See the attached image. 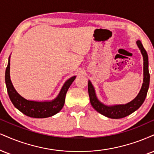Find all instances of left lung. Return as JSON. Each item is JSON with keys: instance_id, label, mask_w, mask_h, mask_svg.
I'll use <instances>...</instances> for the list:
<instances>
[{"instance_id": "left-lung-1", "label": "left lung", "mask_w": 154, "mask_h": 154, "mask_svg": "<svg viewBox=\"0 0 154 154\" xmlns=\"http://www.w3.org/2000/svg\"><path fill=\"white\" fill-rule=\"evenodd\" d=\"M138 47L141 51L143 58V82L141 88L137 96L134 100L126 104L114 106H106L100 102L96 97L95 89L91 82L88 81V91L90 102L94 109L100 114L111 119H121L130 115L133 112L136 111L142 105L146 97L148 89L149 87L150 74L149 72V58L148 54L144 49L143 45L140 41H136Z\"/></svg>"}]
</instances>
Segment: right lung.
I'll return each mask as SVG.
<instances>
[{"mask_svg":"<svg viewBox=\"0 0 154 154\" xmlns=\"http://www.w3.org/2000/svg\"><path fill=\"white\" fill-rule=\"evenodd\" d=\"M75 79V76H73L66 81L59 94L54 100L51 101H34L28 100L22 97L13 87L10 78V57L5 70V75L7 91L13 106L27 116L36 119L52 116L62 109L65 103L66 94L68 91V89Z\"/></svg>","mask_w":154,"mask_h":154,"instance_id":"add662e5","label":"right lung"}]
</instances>
